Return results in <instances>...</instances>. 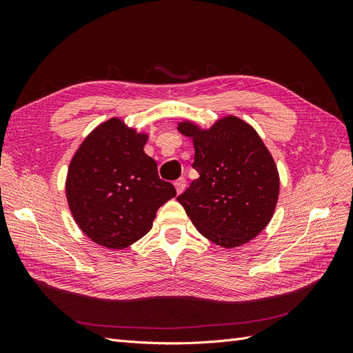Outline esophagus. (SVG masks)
I'll use <instances>...</instances> for the list:
<instances>
[{
  "instance_id": "esophagus-1",
  "label": "esophagus",
  "mask_w": 353,
  "mask_h": 353,
  "mask_svg": "<svg viewBox=\"0 0 353 353\" xmlns=\"http://www.w3.org/2000/svg\"><path fill=\"white\" fill-rule=\"evenodd\" d=\"M174 184H175V188H176V193L181 194L185 190V187H187V181H185V178H179V179L175 181Z\"/></svg>"
}]
</instances>
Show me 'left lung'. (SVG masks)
<instances>
[{
	"label": "left lung",
	"instance_id": "8db88e82",
	"mask_svg": "<svg viewBox=\"0 0 353 353\" xmlns=\"http://www.w3.org/2000/svg\"><path fill=\"white\" fill-rule=\"evenodd\" d=\"M178 130L193 138V168L200 175L176 197L191 222L227 249L254 239L271 221L280 191L279 170L261 137L236 116L209 131L190 122Z\"/></svg>",
	"mask_w": 353,
	"mask_h": 353
}]
</instances>
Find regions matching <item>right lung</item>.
I'll list each match as a JSON object with an SVG mask.
<instances>
[{
  "label": "right lung",
  "mask_w": 353,
  "mask_h": 353,
  "mask_svg": "<svg viewBox=\"0 0 353 353\" xmlns=\"http://www.w3.org/2000/svg\"><path fill=\"white\" fill-rule=\"evenodd\" d=\"M147 135L110 119L87 137L73 156L66 196L72 215L92 241L125 249L153 227L157 209L176 196L144 153Z\"/></svg>",
  "instance_id": "obj_1"
}]
</instances>
